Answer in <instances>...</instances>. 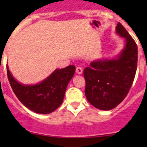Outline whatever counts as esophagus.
I'll use <instances>...</instances> for the list:
<instances>
[{"mask_svg": "<svg viewBox=\"0 0 147 147\" xmlns=\"http://www.w3.org/2000/svg\"><path fill=\"white\" fill-rule=\"evenodd\" d=\"M82 67H80V66H78V67H76V73H77L78 74H81L82 73Z\"/></svg>", "mask_w": 147, "mask_h": 147, "instance_id": "esophagus-1", "label": "esophagus"}]
</instances>
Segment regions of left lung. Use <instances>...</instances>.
<instances>
[{
    "instance_id": "1",
    "label": "left lung",
    "mask_w": 147,
    "mask_h": 147,
    "mask_svg": "<svg viewBox=\"0 0 147 147\" xmlns=\"http://www.w3.org/2000/svg\"><path fill=\"white\" fill-rule=\"evenodd\" d=\"M116 32L126 41L119 57L92 62L83 71L87 99L99 110H112L125 98L137 70L136 42L121 23L117 24Z\"/></svg>"
}]
</instances>
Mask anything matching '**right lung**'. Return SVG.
Here are the masks:
<instances>
[{"mask_svg": "<svg viewBox=\"0 0 147 147\" xmlns=\"http://www.w3.org/2000/svg\"><path fill=\"white\" fill-rule=\"evenodd\" d=\"M75 70L74 65L57 69L37 85H23L14 79L6 66L8 80L18 99L27 108L40 114L51 113L60 106Z\"/></svg>", "mask_w": 147, "mask_h": 147, "instance_id": "obj_1", "label": "right lung"}]
</instances>
